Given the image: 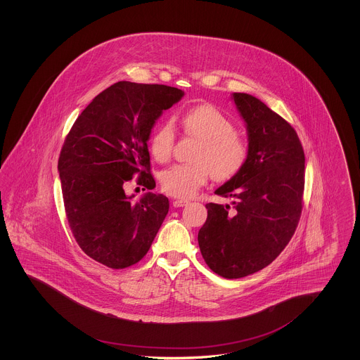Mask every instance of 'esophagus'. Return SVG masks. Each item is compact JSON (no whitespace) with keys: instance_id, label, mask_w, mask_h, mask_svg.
Wrapping results in <instances>:
<instances>
[{"instance_id":"obj_1","label":"esophagus","mask_w":360,"mask_h":360,"mask_svg":"<svg viewBox=\"0 0 360 360\" xmlns=\"http://www.w3.org/2000/svg\"><path fill=\"white\" fill-rule=\"evenodd\" d=\"M188 204V201L186 200H174L172 201V206L174 207H182V206H186Z\"/></svg>"}]
</instances>
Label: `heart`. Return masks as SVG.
I'll list each match as a JSON object with an SVG mask.
<instances>
[{
  "label": "heart",
  "instance_id": "b5f03b06",
  "mask_svg": "<svg viewBox=\"0 0 360 360\" xmlns=\"http://www.w3.org/2000/svg\"><path fill=\"white\" fill-rule=\"evenodd\" d=\"M190 136L200 140L191 165H175L160 174L162 188L172 197L190 198L213 175L219 181L232 178L245 163L247 143L233 131V124L212 103L190 108L181 117ZM175 141L172 124L159 125L150 137V151L158 162L170 159Z\"/></svg>",
  "mask_w": 360,
  "mask_h": 360
}]
</instances>
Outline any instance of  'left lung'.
Segmentation results:
<instances>
[{
	"instance_id": "left-lung-1",
	"label": "left lung",
	"mask_w": 360,
	"mask_h": 360,
	"mask_svg": "<svg viewBox=\"0 0 360 360\" xmlns=\"http://www.w3.org/2000/svg\"><path fill=\"white\" fill-rule=\"evenodd\" d=\"M232 100L245 122V163L214 193L229 205L206 204L198 232L206 264L236 279L269 266L290 241L300 221L305 185V155L297 132L266 103L247 93Z\"/></svg>"
}]
</instances>
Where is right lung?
I'll return each mask as SVG.
<instances>
[{
	"label": "right lung",
	"instance_id": "1",
	"mask_svg": "<svg viewBox=\"0 0 360 360\" xmlns=\"http://www.w3.org/2000/svg\"><path fill=\"white\" fill-rule=\"evenodd\" d=\"M184 94L121 81L86 106L65 140L58 172L71 232L87 257L110 269L141 260L169 213L166 195L148 191L135 201L125 186L137 175V185L155 188L147 141Z\"/></svg>",
	"mask_w": 360,
	"mask_h": 360
}]
</instances>
